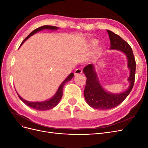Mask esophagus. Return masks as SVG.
Segmentation results:
<instances>
[{"label": "esophagus", "instance_id": "1", "mask_svg": "<svg viewBox=\"0 0 148 148\" xmlns=\"http://www.w3.org/2000/svg\"><path fill=\"white\" fill-rule=\"evenodd\" d=\"M82 73V70L81 69H77L75 71V75H78Z\"/></svg>", "mask_w": 148, "mask_h": 148}]
</instances>
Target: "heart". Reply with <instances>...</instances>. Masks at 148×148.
Listing matches in <instances>:
<instances>
[{
	"instance_id": "heart-1",
	"label": "heart",
	"mask_w": 148,
	"mask_h": 148,
	"mask_svg": "<svg viewBox=\"0 0 148 148\" xmlns=\"http://www.w3.org/2000/svg\"><path fill=\"white\" fill-rule=\"evenodd\" d=\"M91 43H92V45H96V44L97 43V40H93V41H92Z\"/></svg>"
}]
</instances>
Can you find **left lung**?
Here are the masks:
<instances>
[{"instance_id": "left-lung-1", "label": "left lung", "mask_w": 148, "mask_h": 148, "mask_svg": "<svg viewBox=\"0 0 148 148\" xmlns=\"http://www.w3.org/2000/svg\"><path fill=\"white\" fill-rule=\"evenodd\" d=\"M107 31L110 41V49L121 51L127 55L128 66L130 69V75L128 78L130 84L127 90L122 93L118 95L109 93L104 91L101 86L93 65L89 64L85 66L83 73L87 78L84 90L85 99L89 106L99 110L110 109L121 104L130 93L135 79L136 62L131 46L118 34L111 31Z\"/></svg>"}]
</instances>
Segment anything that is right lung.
Wrapping results in <instances>:
<instances>
[{
  "label": "right lung",
  "mask_w": 148,
  "mask_h": 148,
  "mask_svg": "<svg viewBox=\"0 0 148 148\" xmlns=\"http://www.w3.org/2000/svg\"><path fill=\"white\" fill-rule=\"evenodd\" d=\"M57 28H58V27H57V26H49V25H44V26H41V27L38 28L36 29H35L34 30H33L32 32H31L28 36L23 40V41L21 42V44H23L26 39H28L30 36L33 35L34 33H37L39 31H41L44 29H57ZM73 76H74V74L73 73H70L69 77H67L63 82V83L60 84V86H59V89H58V90L55 95V96H53L52 99H49L48 101H44V102H29V101H27L23 99V98L20 96V95L18 93H17V95H18V96L20 99L22 101H23L26 105H27L28 106H29L30 107H32V108H33L34 109H36L38 110H49V109H51L53 108L54 107H56L58 104V103L59 102L60 100L61 99V98L62 97V95H63V88L66 82H69L70 80L73 78Z\"/></svg>",
  "instance_id": "add662e5"
}]
</instances>
